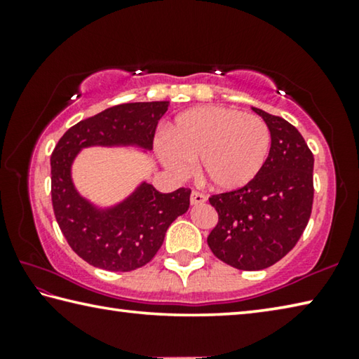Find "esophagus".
Segmentation results:
<instances>
[{
  "instance_id": "esophagus-1",
  "label": "esophagus",
  "mask_w": 359,
  "mask_h": 359,
  "mask_svg": "<svg viewBox=\"0 0 359 359\" xmlns=\"http://www.w3.org/2000/svg\"><path fill=\"white\" fill-rule=\"evenodd\" d=\"M205 201H208V196H205V194L199 193V191H193V193H191V196H190V203H191V205L204 204Z\"/></svg>"
}]
</instances>
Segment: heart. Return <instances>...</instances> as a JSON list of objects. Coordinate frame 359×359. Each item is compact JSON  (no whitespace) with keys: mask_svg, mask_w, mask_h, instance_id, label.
I'll use <instances>...</instances> for the list:
<instances>
[{"mask_svg":"<svg viewBox=\"0 0 359 359\" xmlns=\"http://www.w3.org/2000/svg\"><path fill=\"white\" fill-rule=\"evenodd\" d=\"M169 141L158 139L155 151L169 171L185 175L190 161L217 191H234L257 177L271 149L266 121L223 106H203L179 115L168 126Z\"/></svg>","mask_w":359,"mask_h":359,"instance_id":"1","label":"heart"}]
</instances>
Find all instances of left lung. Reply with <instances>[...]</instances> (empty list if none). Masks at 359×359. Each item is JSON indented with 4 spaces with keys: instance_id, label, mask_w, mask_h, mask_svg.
<instances>
[{
    "instance_id": "obj_1",
    "label": "left lung",
    "mask_w": 359,
    "mask_h": 359,
    "mask_svg": "<svg viewBox=\"0 0 359 359\" xmlns=\"http://www.w3.org/2000/svg\"><path fill=\"white\" fill-rule=\"evenodd\" d=\"M271 131L263 169L239 190L209 198L218 214L208 244L223 263L259 271L282 259L307 226L313 203V155L293 125L252 107Z\"/></svg>"
}]
</instances>
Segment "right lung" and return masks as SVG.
Here are the masks:
<instances>
[{"label":"right lung","instance_id":"right-lung-1","mask_svg":"<svg viewBox=\"0 0 359 359\" xmlns=\"http://www.w3.org/2000/svg\"><path fill=\"white\" fill-rule=\"evenodd\" d=\"M169 101L128 102L79 121L50 156L52 204L69 247L88 264L112 272L142 267L155 257L175 218L190 208L188 188L160 193L142 180L120 203L96 205L72 182V163L87 147L151 150L155 130Z\"/></svg>","mask_w":359,"mask_h":359}]
</instances>
